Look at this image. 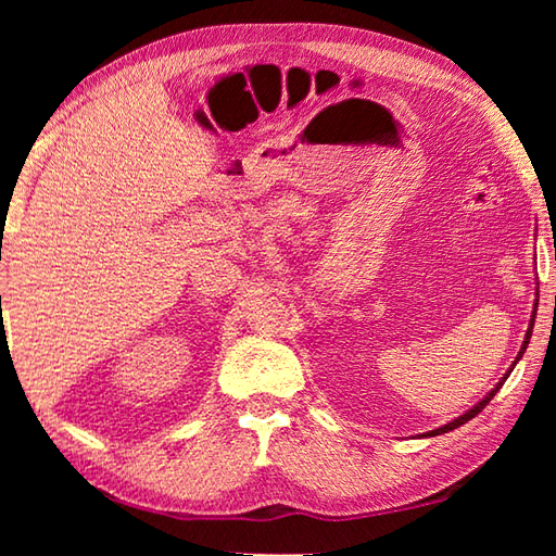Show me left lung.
Wrapping results in <instances>:
<instances>
[{"instance_id":"left-lung-1","label":"left lung","mask_w":556,"mask_h":556,"mask_svg":"<svg viewBox=\"0 0 556 556\" xmlns=\"http://www.w3.org/2000/svg\"><path fill=\"white\" fill-rule=\"evenodd\" d=\"M538 301H540V291L535 289V308H533V315H530V323H528V332H526V339H523V344H521V351H518V356H516V361L511 363V368L509 370H506V375L502 377V380L497 382V387H494L492 389V392L485 396V399H482V401H478V404L473 406V408H470V410H466L464 413V416H458L456 420H452V422H446V425H442V428H437V430H430V432H425L422 437H434V434H444V432H448V430H456V428H460V425H464V422H468L470 418H476L478 416V413L482 410V408H485L488 404H490V401H492V396L494 394H497L500 392V389H502V384L506 382V377H509L511 375V370H514V365L518 363V361H521L523 358V353H526V349H528V341H530V337H533V325H535V315H538Z\"/></svg>"}]
</instances>
